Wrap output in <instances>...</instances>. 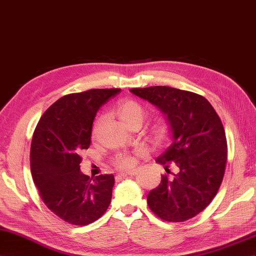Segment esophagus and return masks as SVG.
Listing matches in <instances>:
<instances>
[{"label": "esophagus", "instance_id": "esophagus-1", "mask_svg": "<svg viewBox=\"0 0 256 256\" xmlns=\"http://www.w3.org/2000/svg\"><path fill=\"white\" fill-rule=\"evenodd\" d=\"M136 170H130L127 172H122L120 174V176H136Z\"/></svg>", "mask_w": 256, "mask_h": 256}]
</instances>
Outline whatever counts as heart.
Wrapping results in <instances>:
<instances>
[{"label":"heart","instance_id":"heart-1","mask_svg":"<svg viewBox=\"0 0 256 256\" xmlns=\"http://www.w3.org/2000/svg\"><path fill=\"white\" fill-rule=\"evenodd\" d=\"M116 114L120 117V120L126 125L132 129L134 127H141L144 120H146L148 115V110L142 102L136 99H125L122 100L116 106ZM104 122V115H100L96 117L92 124V139L99 138L101 134V129ZM169 134V122L164 118L157 120L150 128V139L152 143L155 145H160L167 139ZM113 164L117 169L128 170L132 168L136 164V160L134 156L126 153L117 154L113 158Z\"/></svg>","mask_w":256,"mask_h":256}]
</instances>
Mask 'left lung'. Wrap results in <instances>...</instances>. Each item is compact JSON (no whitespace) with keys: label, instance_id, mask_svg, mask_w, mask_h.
Here are the masks:
<instances>
[{"label":"left lung","instance_id":"obj_1","mask_svg":"<svg viewBox=\"0 0 256 256\" xmlns=\"http://www.w3.org/2000/svg\"><path fill=\"white\" fill-rule=\"evenodd\" d=\"M130 92L167 116L174 142L156 162L170 172L148 195V204L166 222H184L210 204L220 188L227 162V141L220 116L198 94L168 86L132 88Z\"/></svg>","mask_w":256,"mask_h":256}]
</instances>
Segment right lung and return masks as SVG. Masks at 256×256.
Returning <instances> with one entry per match:
<instances>
[{
	"mask_svg": "<svg viewBox=\"0 0 256 256\" xmlns=\"http://www.w3.org/2000/svg\"><path fill=\"white\" fill-rule=\"evenodd\" d=\"M120 92L90 89L64 96L46 110L34 130L30 150L33 182L47 208L66 223L90 224L111 202L114 176L82 174L80 154L90 145L98 110Z\"/></svg>",
	"mask_w": 256,
	"mask_h": 256,
	"instance_id": "add662e5",
	"label": "right lung"
}]
</instances>
